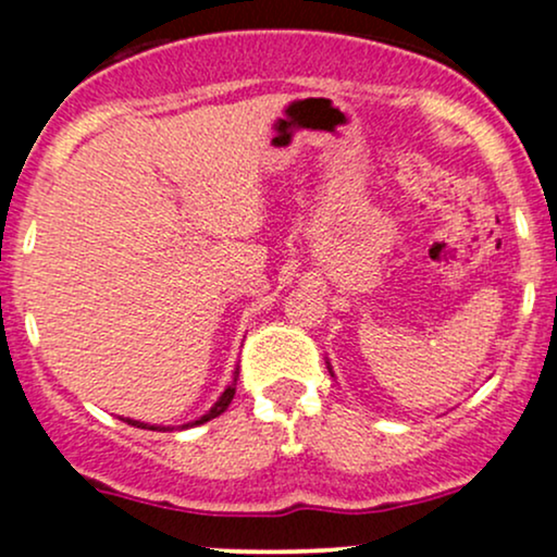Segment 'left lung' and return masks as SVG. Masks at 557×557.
I'll list each match as a JSON object with an SVG mask.
<instances>
[{
  "mask_svg": "<svg viewBox=\"0 0 557 557\" xmlns=\"http://www.w3.org/2000/svg\"><path fill=\"white\" fill-rule=\"evenodd\" d=\"M327 369H330V374H332V367H330V361H327Z\"/></svg>",
  "mask_w": 557,
  "mask_h": 557,
  "instance_id": "left-lung-1",
  "label": "left lung"
}]
</instances>
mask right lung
<instances>
[{
    "label": "right lung",
    "mask_w": 557,
    "mask_h": 557,
    "mask_svg": "<svg viewBox=\"0 0 557 557\" xmlns=\"http://www.w3.org/2000/svg\"><path fill=\"white\" fill-rule=\"evenodd\" d=\"M235 382H238V369H235V374H233V382H230V385L225 387V393H222L220 398H216L214 406L209 408V411L203 413V417H198V419H194V421H188V424H183L181 430H188V426H198V424H203V421H209V419H216V417H220V413H225V408L230 406V400H233V395H235ZM123 421H127V424H131V426H138V430H170V426L144 424V421H136V419H123Z\"/></svg>",
    "instance_id": "1"
}]
</instances>
